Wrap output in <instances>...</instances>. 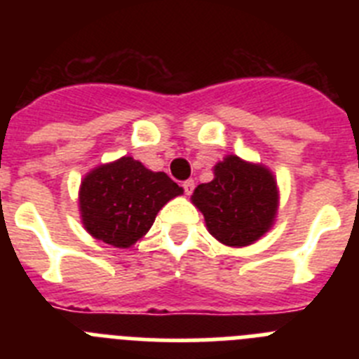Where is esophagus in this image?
<instances>
[{
	"mask_svg": "<svg viewBox=\"0 0 359 359\" xmlns=\"http://www.w3.org/2000/svg\"><path fill=\"white\" fill-rule=\"evenodd\" d=\"M194 187H196L194 180H187V182H183V190H185L187 196L192 194V190H194Z\"/></svg>",
	"mask_w": 359,
	"mask_h": 359,
	"instance_id": "1",
	"label": "esophagus"
}]
</instances>
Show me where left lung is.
Wrapping results in <instances>:
<instances>
[{"mask_svg": "<svg viewBox=\"0 0 359 359\" xmlns=\"http://www.w3.org/2000/svg\"><path fill=\"white\" fill-rule=\"evenodd\" d=\"M212 170L214 180L196 187L190 198L207 230L230 248L257 243L277 219L280 194L273 172L237 154H226Z\"/></svg>", "mask_w": 359, "mask_h": 359, "instance_id": "8db88e82", "label": "left lung"}]
</instances>
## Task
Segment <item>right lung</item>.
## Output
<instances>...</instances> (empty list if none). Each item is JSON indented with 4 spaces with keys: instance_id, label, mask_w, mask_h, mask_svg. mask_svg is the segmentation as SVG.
<instances>
[{
    "instance_id": "1",
    "label": "right lung",
    "mask_w": 359,
    "mask_h": 359,
    "mask_svg": "<svg viewBox=\"0 0 359 359\" xmlns=\"http://www.w3.org/2000/svg\"><path fill=\"white\" fill-rule=\"evenodd\" d=\"M182 194L167 174L149 170L131 156L100 163L82 177L79 189L82 226L93 239L131 248L151 230L158 212Z\"/></svg>"
}]
</instances>
